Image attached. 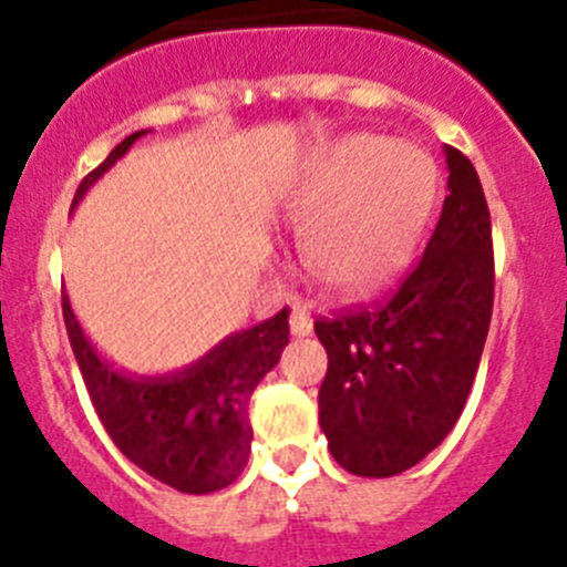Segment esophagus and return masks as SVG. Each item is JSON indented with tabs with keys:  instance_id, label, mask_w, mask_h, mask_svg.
<instances>
[{
	"instance_id": "34e87169",
	"label": "esophagus",
	"mask_w": 567,
	"mask_h": 567,
	"mask_svg": "<svg viewBox=\"0 0 567 567\" xmlns=\"http://www.w3.org/2000/svg\"><path fill=\"white\" fill-rule=\"evenodd\" d=\"M289 327H292L295 338H307L312 332V318L303 307H292V315H289Z\"/></svg>"
}]
</instances>
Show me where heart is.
<instances>
[{"label": "heart", "mask_w": 567, "mask_h": 567, "mask_svg": "<svg viewBox=\"0 0 567 567\" xmlns=\"http://www.w3.org/2000/svg\"><path fill=\"white\" fill-rule=\"evenodd\" d=\"M437 189L429 155L360 133L318 158L295 195L307 258L329 289L369 295L412 260Z\"/></svg>", "instance_id": "1"}]
</instances>
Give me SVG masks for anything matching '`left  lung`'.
<instances>
[{"instance_id":"obj_1","label":"left lung","mask_w":567,"mask_h":567,"mask_svg":"<svg viewBox=\"0 0 567 567\" xmlns=\"http://www.w3.org/2000/svg\"><path fill=\"white\" fill-rule=\"evenodd\" d=\"M449 195L412 272L380 300L315 320L329 354L320 429L349 474L394 477L434 452L463 414L494 309L483 184L457 147Z\"/></svg>"}]
</instances>
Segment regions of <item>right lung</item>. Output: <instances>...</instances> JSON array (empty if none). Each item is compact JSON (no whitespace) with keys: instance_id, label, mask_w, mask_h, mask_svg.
I'll list each match as a JSON object with an SVG mask.
<instances>
[{"instance_id":"1","label":"right lung","mask_w":567,"mask_h":567,"mask_svg":"<svg viewBox=\"0 0 567 567\" xmlns=\"http://www.w3.org/2000/svg\"><path fill=\"white\" fill-rule=\"evenodd\" d=\"M144 133L127 135L84 175L73 207ZM62 315L90 403L130 463L182 494H213L240 477L252 449L249 400L289 343V307L224 340L187 372L155 380H133L110 369L82 334L64 292Z\"/></svg>"}]
</instances>
